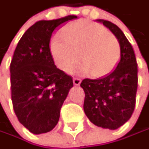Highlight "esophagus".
Listing matches in <instances>:
<instances>
[{
    "label": "esophagus",
    "instance_id": "1",
    "mask_svg": "<svg viewBox=\"0 0 149 149\" xmlns=\"http://www.w3.org/2000/svg\"><path fill=\"white\" fill-rule=\"evenodd\" d=\"M73 82H74V85L79 86L80 84V82H81V80H80V79H78V78H74V79L73 80Z\"/></svg>",
    "mask_w": 149,
    "mask_h": 149
}]
</instances>
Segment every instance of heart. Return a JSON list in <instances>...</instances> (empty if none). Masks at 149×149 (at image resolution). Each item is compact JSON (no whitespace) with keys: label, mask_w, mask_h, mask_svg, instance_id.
Returning a JSON list of instances; mask_svg holds the SVG:
<instances>
[{"label":"heart","mask_w":149,"mask_h":149,"mask_svg":"<svg viewBox=\"0 0 149 149\" xmlns=\"http://www.w3.org/2000/svg\"><path fill=\"white\" fill-rule=\"evenodd\" d=\"M63 34L65 40L56 36L50 43L52 57L62 71L71 73L80 60L79 74H91L92 77L99 78L111 73L117 66L120 46L117 38L104 27L79 20L64 27Z\"/></svg>","instance_id":"obj_1"}]
</instances>
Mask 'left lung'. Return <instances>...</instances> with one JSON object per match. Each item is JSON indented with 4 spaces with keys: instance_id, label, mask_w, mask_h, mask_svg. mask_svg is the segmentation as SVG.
Wrapping results in <instances>:
<instances>
[{
    "instance_id": "8db88e82",
    "label": "left lung",
    "mask_w": 149,
    "mask_h": 149,
    "mask_svg": "<svg viewBox=\"0 0 149 149\" xmlns=\"http://www.w3.org/2000/svg\"><path fill=\"white\" fill-rule=\"evenodd\" d=\"M117 38L120 60L109 74L96 80L85 79L84 111L90 121L104 129L116 130L132 117L137 90V63L132 47L123 31L114 24L97 19Z\"/></svg>"
}]
</instances>
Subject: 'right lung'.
<instances>
[{"label": "right lung", "instance_id": "right-lung-1", "mask_svg": "<svg viewBox=\"0 0 149 149\" xmlns=\"http://www.w3.org/2000/svg\"><path fill=\"white\" fill-rule=\"evenodd\" d=\"M78 17L41 20L29 27L18 41L10 64L12 101L17 117L33 134L51 132L73 87L72 77L58 69L50 51L55 30Z\"/></svg>", "mask_w": 149, "mask_h": 149}]
</instances>
